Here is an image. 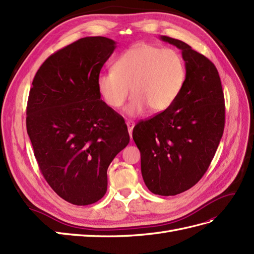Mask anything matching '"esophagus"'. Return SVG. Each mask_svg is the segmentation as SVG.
<instances>
[{"label":"esophagus","mask_w":254,"mask_h":254,"mask_svg":"<svg viewBox=\"0 0 254 254\" xmlns=\"http://www.w3.org/2000/svg\"><path fill=\"white\" fill-rule=\"evenodd\" d=\"M127 129H128V134L132 137V131H133V128H134L135 123L133 121H127Z\"/></svg>","instance_id":"esophagus-1"}]
</instances>
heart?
Masks as SVG:
<instances>
[{"mask_svg":"<svg viewBox=\"0 0 254 254\" xmlns=\"http://www.w3.org/2000/svg\"><path fill=\"white\" fill-rule=\"evenodd\" d=\"M186 79V64L177 50L151 44H137L126 50L114 68L96 78V87L110 108H120L129 93L134 96L126 114L137 117L149 108L160 113L170 108L179 96Z\"/></svg>","mask_w":254,"mask_h":254,"instance_id":"heart-1","label":"heart"}]
</instances>
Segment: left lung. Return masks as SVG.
<instances>
[{"instance_id": "1", "label": "left lung", "mask_w": 254, "mask_h": 254, "mask_svg": "<svg viewBox=\"0 0 254 254\" xmlns=\"http://www.w3.org/2000/svg\"><path fill=\"white\" fill-rule=\"evenodd\" d=\"M160 40L183 53L185 83L170 108L134 127L133 139L145 185L171 196L189 190L208 170L223 135L225 107L214 64L184 42L163 35Z\"/></svg>"}]
</instances>
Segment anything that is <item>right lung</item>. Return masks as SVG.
<instances>
[{
    "label": "right lung",
    "instance_id": "obj_1",
    "mask_svg": "<svg viewBox=\"0 0 254 254\" xmlns=\"http://www.w3.org/2000/svg\"><path fill=\"white\" fill-rule=\"evenodd\" d=\"M116 49L107 37H83L51 55L34 77L27 131L43 176L70 204L107 191V168L129 135L125 119L101 100L96 78Z\"/></svg>",
    "mask_w": 254,
    "mask_h": 254
}]
</instances>
